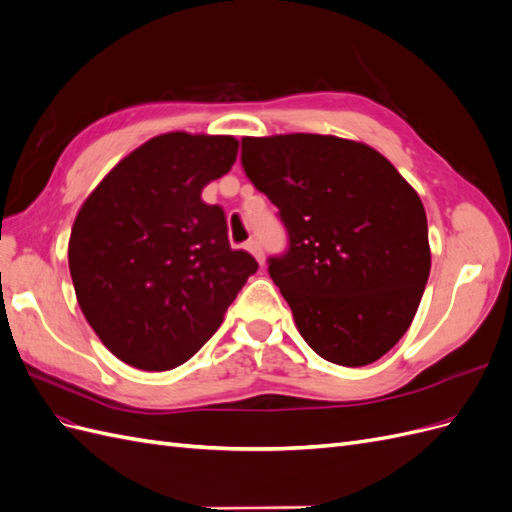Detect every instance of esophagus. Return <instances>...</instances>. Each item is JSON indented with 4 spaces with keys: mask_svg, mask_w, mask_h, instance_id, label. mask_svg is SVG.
I'll return each instance as SVG.
<instances>
[{
    "mask_svg": "<svg viewBox=\"0 0 512 512\" xmlns=\"http://www.w3.org/2000/svg\"><path fill=\"white\" fill-rule=\"evenodd\" d=\"M245 250L250 252L256 260H258V265H265V254H262V247H260V243L256 241V239H250L245 243Z\"/></svg>",
    "mask_w": 512,
    "mask_h": 512,
    "instance_id": "1",
    "label": "esophagus"
}]
</instances>
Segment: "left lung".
I'll return each mask as SVG.
<instances>
[{"mask_svg": "<svg viewBox=\"0 0 512 512\" xmlns=\"http://www.w3.org/2000/svg\"><path fill=\"white\" fill-rule=\"evenodd\" d=\"M241 145L245 175L288 230L269 275L299 333L335 365L378 361L410 329L429 277L421 198L365 143L275 134Z\"/></svg>", "mask_w": 512, "mask_h": 512, "instance_id": "left-lung-1", "label": "left lung"}]
</instances>
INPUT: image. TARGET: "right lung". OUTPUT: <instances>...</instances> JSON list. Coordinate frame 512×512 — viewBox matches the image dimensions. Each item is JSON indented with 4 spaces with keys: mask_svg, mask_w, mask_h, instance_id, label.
Wrapping results in <instances>:
<instances>
[{
    "mask_svg": "<svg viewBox=\"0 0 512 512\" xmlns=\"http://www.w3.org/2000/svg\"><path fill=\"white\" fill-rule=\"evenodd\" d=\"M239 141L168 132L134 149L87 196L68 243L89 327L119 361L183 365L220 329L258 262L230 250L220 205L203 188L226 175Z\"/></svg>",
    "mask_w": 512,
    "mask_h": 512,
    "instance_id": "obj_1",
    "label": "right lung"
}]
</instances>
